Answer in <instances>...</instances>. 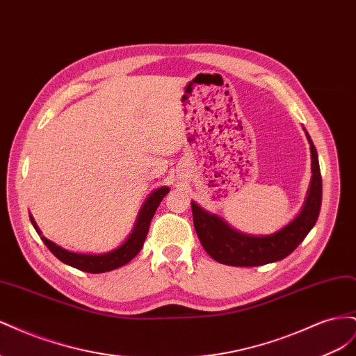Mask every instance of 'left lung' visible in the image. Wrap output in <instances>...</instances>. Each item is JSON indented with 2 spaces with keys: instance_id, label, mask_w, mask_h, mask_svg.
Segmentation results:
<instances>
[{
  "instance_id": "left-lung-1",
  "label": "left lung",
  "mask_w": 356,
  "mask_h": 356,
  "mask_svg": "<svg viewBox=\"0 0 356 356\" xmlns=\"http://www.w3.org/2000/svg\"><path fill=\"white\" fill-rule=\"evenodd\" d=\"M305 129V127H303ZM310 144L312 178L303 208L285 227L272 234H246L233 229L217 213H211L191 202L193 222L202 246L215 261L227 266L252 267L284 260L305 241L319 217L322 178L316 148L305 129Z\"/></svg>"
}]
</instances>
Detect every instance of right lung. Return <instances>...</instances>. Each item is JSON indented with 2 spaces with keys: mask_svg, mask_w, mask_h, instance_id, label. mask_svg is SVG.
I'll use <instances>...</instances> for the list:
<instances>
[{
  "mask_svg": "<svg viewBox=\"0 0 356 356\" xmlns=\"http://www.w3.org/2000/svg\"><path fill=\"white\" fill-rule=\"evenodd\" d=\"M169 193V187L163 186L153 190L149 193L145 202L143 203L141 209L138 212V217L134 225L132 233L127 236V239L120 245L117 246L115 250H111L108 252H102V254H84V252H72L65 250L55 242L49 241L47 238L41 234V230L38 229V225L34 220V217L29 213V218L34 229L37 233L41 236V241L46 243V246L50 250V252L55 255L56 258L62 263H65L74 268H79V270L88 272V273H104V272H111L114 268L122 267L127 264L129 261L134 260V257L138 255V252L141 251V248L145 242V238L148 234L149 229V222H152L154 213L159 208L160 202L163 200V197Z\"/></svg>",
  "mask_w": 356,
  "mask_h": 356,
  "instance_id": "add662e5",
  "label": "right lung"
}]
</instances>
